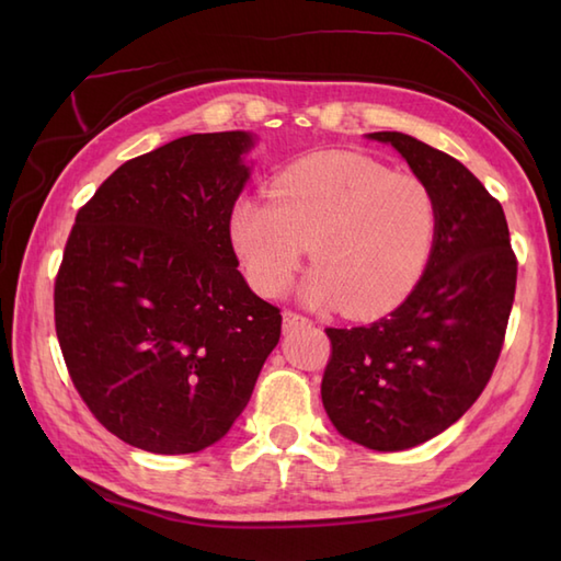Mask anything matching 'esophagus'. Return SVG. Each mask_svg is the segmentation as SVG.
I'll return each instance as SVG.
<instances>
[{"mask_svg": "<svg viewBox=\"0 0 561 561\" xmlns=\"http://www.w3.org/2000/svg\"><path fill=\"white\" fill-rule=\"evenodd\" d=\"M282 318H284V332H291V330H296V328L311 325V320H308V318L301 316V313H296V311H284Z\"/></svg>", "mask_w": 561, "mask_h": 561, "instance_id": "obj_1", "label": "esophagus"}]
</instances>
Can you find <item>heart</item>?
Returning a JSON list of instances; mask_svg holds the SVG:
<instances>
[{
  "label": "heart",
  "instance_id": "b5f03b06",
  "mask_svg": "<svg viewBox=\"0 0 561 561\" xmlns=\"http://www.w3.org/2000/svg\"><path fill=\"white\" fill-rule=\"evenodd\" d=\"M272 198L231 211V243L262 296H277L311 245L301 296L354 318L383 316L422 282L438 238V199L422 178L354 151H318L287 165Z\"/></svg>",
  "mask_w": 561,
  "mask_h": 561
}]
</instances>
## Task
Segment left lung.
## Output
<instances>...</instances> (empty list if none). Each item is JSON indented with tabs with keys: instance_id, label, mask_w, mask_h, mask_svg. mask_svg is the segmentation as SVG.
<instances>
[{
	"instance_id": "8db88e82",
	"label": "left lung",
	"mask_w": 561,
	"mask_h": 561,
	"mask_svg": "<svg viewBox=\"0 0 561 561\" xmlns=\"http://www.w3.org/2000/svg\"><path fill=\"white\" fill-rule=\"evenodd\" d=\"M438 199V238L422 282L396 311L328 328L325 412L371 450H404L446 432L490 383L516 294L518 262L499 202L460 161L402 133H371Z\"/></svg>"
}]
</instances>
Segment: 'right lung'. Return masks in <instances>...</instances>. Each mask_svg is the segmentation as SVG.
Wrapping results in <instances>:
<instances>
[{
    "label": "right lung",
    "instance_id": "add662e5",
    "mask_svg": "<svg viewBox=\"0 0 561 561\" xmlns=\"http://www.w3.org/2000/svg\"><path fill=\"white\" fill-rule=\"evenodd\" d=\"M253 139H173L123 163L71 226L55 279L59 350L93 416L135 448L217 444L279 342V308L236 270L229 229Z\"/></svg>",
    "mask_w": 561,
    "mask_h": 561
}]
</instances>
